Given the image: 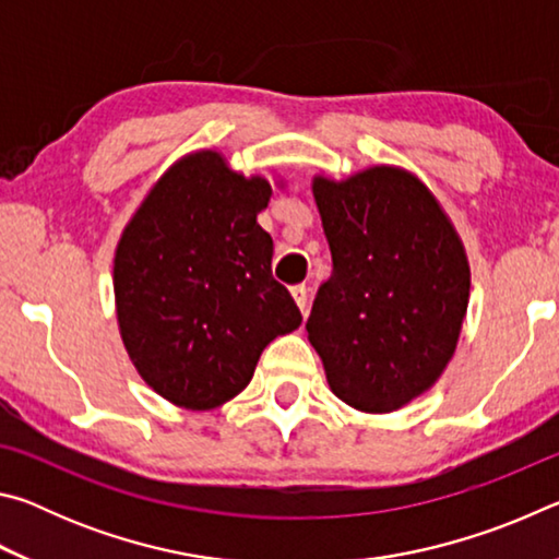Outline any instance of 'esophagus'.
I'll use <instances>...</instances> for the list:
<instances>
[{
  "label": "esophagus",
  "instance_id": "34e87169",
  "mask_svg": "<svg viewBox=\"0 0 559 559\" xmlns=\"http://www.w3.org/2000/svg\"><path fill=\"white\" fill-rule=\"evenodd\" d=\"M290 293H293V298H296V302H298L300 313L306 316L308 313V286H293Z\"/></svg>",
  "mask_w": 559,
  "mask_h": 559
}]
</instances>
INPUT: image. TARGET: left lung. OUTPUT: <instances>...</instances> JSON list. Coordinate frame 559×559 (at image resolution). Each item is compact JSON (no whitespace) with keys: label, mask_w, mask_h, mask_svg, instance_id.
<instances>
[{"label":"left lung","mask_w":559,"mask_h":559,"mask_svg":"<svg viewBox=\"0 0 559 559\" xmlns=\"http://www.w3.org/2000/svg\"><path fill=\"white\" fill-rule=\"evenodd\" d=\"M313 194L333 273L318 288L308 340L340 400L394 412L429 390L456 349L466 253L429 189L404 169L316 177Z\"/></svg>","instance_id":"obj_1"}]
</instances>
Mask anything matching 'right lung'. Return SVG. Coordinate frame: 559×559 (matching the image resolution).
<instances>
[{"label":"right lung","instance_id":"1","mask_svg":"<svg viewBox=\"0 0 559 559\" xmlns=\"http://www.w3.org/2000/svg\"><path fill=\"white\" fill-rule=\"evenodd\" d=\"M271 185L219 153L179 159L132 216L116 251L118 323L132 365L165 400L214 409L251 382L300 310L273 278V239L257 216Z\"/></svg>","mask_w":559,"mask_h":559}]
</instances>
